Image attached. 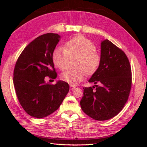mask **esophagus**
<instances>
[{
  "label": "esophagus",
  "mask_w": 147,
  "mask_h": 147,
  "mask_svg": "<svg viewBox=\"0 0 147 147\" xmlns=\"http://www.w3.org/2000/svg\"><path fill=\"white\" fill-rule=\"evenodd\" d=\"M70 87H71V90H73L74 88H76V86L73 85H70Z\"/></svg>",
  "instance_id": "obj_1"
}]
</instances>
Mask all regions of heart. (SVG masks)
<instances>
[{
	"instance_id": "b5f03b06",
	"label": "heart",
	"mask_w": 147,
	"mask_h": 147,
	"mask_svg": "<svg viewBox=\"0 0 147 147\" xmlns=\"http://www.w3.org/2000/svg\"><path fill=\"white\" fill-rule=\"evenodd\" d=\"M78 57L75 69H69L61 74V78L70 85H76L88 75L94 74L101 64L102 57L96 47L84 36H76L65 43L64 49L57 48L52 53V61L59 69L64 70L69 59Z\"/></svg>"
}]
</instances>
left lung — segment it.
Wrapping results in <instances>:
<instances>
[{"instance_id":"left-lung-1","label":"left lung","mask_w":147,"mask_h":147,"mask_svg":"<svg viewBox=\"0 0 147 147\" xmlns=\"http://www.w3.org/2000/svg\"><path fill=\"white\" fill-rule=\"evenodd\" d=\"M101 64L89 80L95 85L83 88L82 111L98 121L108 120L119 114L131 88V69L123 51L106 39L101 42ZM99 85H98V84Z\"/></svg>"}]
</instances>
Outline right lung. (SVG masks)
<instances>
[{"label":"right lung","instance_id":"obj_1","mask_svg":"<svg viewBox=\"0 0 147 147\" xmlns=\"http://www.w3.org/2000/svg\"><path fill=\"white\" fill-rule=\"evenodd\" d=\"M60 38L56 33L37 37L26 47L16 63V93L22 107L32 117L43 118L57 110L69 90L68 83L63 81L55 85L45 81L47 76L57 77L52 53Z\"/></svg>","mask_w":147,"mask_h":147}]
</instances>
